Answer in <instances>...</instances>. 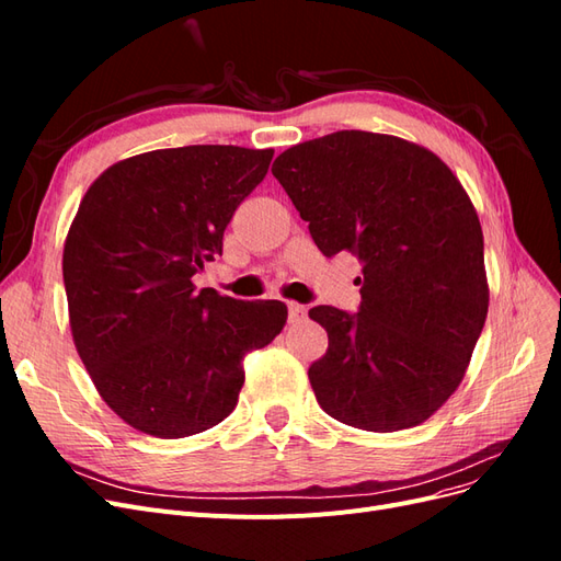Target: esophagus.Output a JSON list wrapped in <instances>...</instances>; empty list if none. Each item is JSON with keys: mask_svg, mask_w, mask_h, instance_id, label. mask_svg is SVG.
Wrapping results in <instances>:
<instances>
[{"mask_svg": "<svg viewBox=\"0 0 561 561\" xmlns=\"http://www.w3.org/2000/svg\"><path fill=\"white\" fill-rule=\"evenodd\" d=\"M304 318H307V307H304V304H297V301L287 304V320H290L293 325H297V322H301Z\"/></svg>", "mask_w": 561, "mask_h": 561, "instance_id": "34e87169", "label": "esophagus"}]
</instances>
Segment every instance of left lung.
Returning a JSON list of instances; mask_svg holds the SVG:
<instances>
[{"instance_id":"left-lung-1","label":"left lung","mask_w":561,"mask_h":561,"mask_svg":"<svg viewBox=\"0 0 561 561\" xmlns=\"http://www.w3.org/2000/svg\"><path fill=\"white\" fill-rule=\"evenodd\" d=\"M271 173L325 257L363 264L358 313L313 307L328 351L309 367L318 404L353 428L419 426L461 383L486 320L478 213L433 151L336 130L295 145Z\"/></svg>"}]
</instances>
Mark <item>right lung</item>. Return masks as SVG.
<instances>
[{"mask_svg": "<svg viewBox=\"0 0 561 561\" xmlns=\"http://www.w3.org/2000/svg\"><path fill=\"white\" fill-rule=\"evenodd\" d=\"M274 149L192 145L118 161L83 196L62 252L70 325L98 393L128 426L186 437L225 421L245 355L287 320L278 299L196 290Z\"/></svg>", "mask_w": 561, "mask_h": 561, "instance_id": "1", "label": "right lung"}]
</instances>
